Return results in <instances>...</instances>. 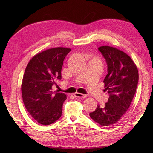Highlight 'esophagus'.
Returning a JSON list of instances; mask_svg holds the SVG:
<instances>
[{"label":"esophagus","mask_w":153,"mask_h":153,"mask_svg":"<svg viewBox=\"0 0 153 153\" xmlns=\"http://www.w3.org/2000/svg\"><path fill=\"white\" fill-rule=\"evenodd\" d=\"M74 96H75V97H77V98H84L87 97L86 94L79 93V92H76V93L74 94Z\"/></svg>","instance_id":"1"}]
</instances>
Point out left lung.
Masks as SVG:
<instances>
[{
  "mask_svg": "<svg viewBox=\"0 0 153 153\" xmlns=\"http://www.w3.org/2000/svg\"><path fill=\"white\" fill-rule=\"evenodd\" d=\"M98 50L108 67L103 82L109 98L105 105H97L89 115L94 121L106 126L119 121L128 110L136 92L138 71L131 58L123 51L109 46Z\"/></svg>",
  "mask_w": 153,
  "mask_h": 153,
  "instance_id": "obj_1",
  "label": "left lung"
}]
</instances>
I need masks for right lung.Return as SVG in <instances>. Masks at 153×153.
<instances>
[{"mask_svg": "<svg viewBox=\"0 0 153 153\" xmlns=\"http://www.w3.org/2000/svg\"><path fill=\"white\" fill-rule=\"evenodd\" d=\"M70 48L57 47L43 51L27 64L22 83L26 109L38 123L50 125L61 117L64 93L52 91L55 80H61L63 61Z\"/></svg>", "mask_w": 153, "mask_h": 153, "instance_id": "right-lung-1", "label": "right lung"}]
</instances>
